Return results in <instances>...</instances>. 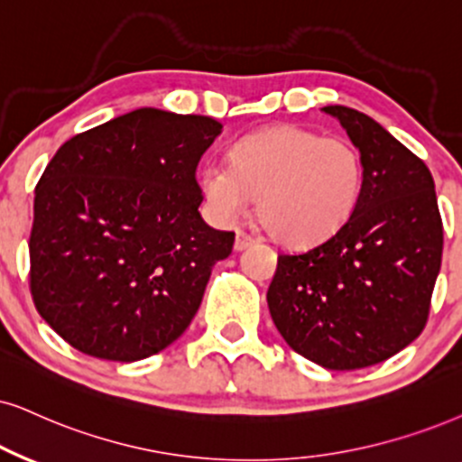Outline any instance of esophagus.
Listing matches in <instances>:
<instances>
[{"instance_id":"34e87169","label":"esophagus","mask_w":462,"mask_h":462,"mask_svg":"<svg viewBox=\"0 0 462 462\" xmlns=\"http://www.w3.org/2000/svg\"><path fill=\"white\" fill-rule=\"evenodd\" d=\"M254 243H255V238L249 236L247 232H241V230L236 232V241H235V249H236V251L247 249V247H251V245H254Z\"/></svg>"}]
</instances>
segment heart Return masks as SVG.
I'll return each instance as SVG.
<instances>
[{
    "label": "heart",
    "instance_id": "obj_1",
    "mask_svg": "<svg viewBox=\"0 0 462 462\" xmlns=\"http://www.w3.org/2000/svg\"><path fill=\"white\" fill-rule=\"evenodd\" d=\"M365 185L360 151L341 136L300 125H273L232 147L230 163L208 160L200 189L219 221L255 211L277 241L309 247L335 236L358 207Z\"/></svg>",
    "mask_w": 462,
    "mask_h": 462
}]
</instances>
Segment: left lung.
<instances>
[{
	"label": "left lung",
	"instance_id": "1",
	"mask_svg": "<svg viewBox=\"0 0 462 462\" xmlns=\"http://www.w3.org/2000/svg\"><path fill=\"white\" fill-rule=\"evenodd\" d=\"M322 110L338 119L365 162L358 207L335 236L279 255L266 300L296 354L354 371L388 360L424 330L443 226L420 157L365 113Z\"/></svg>",
	"mask_w": 462,
	"mask_h": 462
}]
</instances>
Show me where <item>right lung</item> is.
I'll list each match as a JSON object with an SVG mask.
<instances>
[{
  "label": "right lung",
  "instance_id": "add662e5",
  "mask_svg": "<svg viewBox=\"0 0 462 462\" xmlns=\"http://www.w3.org/2000/svg\"><path fill=\"white\" fill-rule=\"evenodd\" d=\"M219 121L138 108L76 134L36 185L29 285L79 352L149 358L183 335L235 232L200 217L196 168Z\"/></svg>",
  "mask_w": 462,
  "mask_h": 462
}]
</instances>
